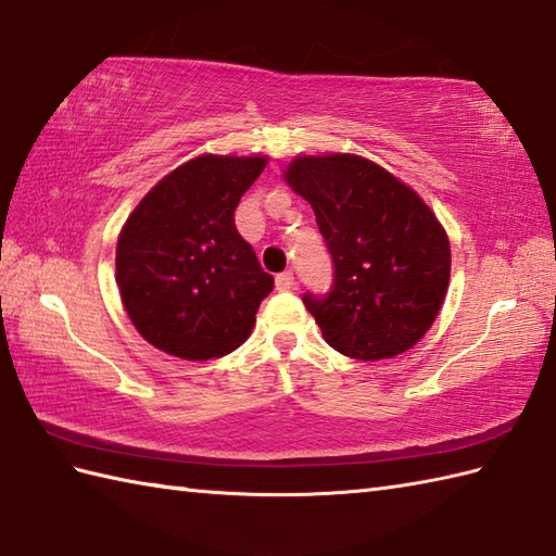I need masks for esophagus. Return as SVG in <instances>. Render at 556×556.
Listing matches in <instances>:
<instances>
[{
  "instance_id": "esophagus-1",
  "label": "esophagus",
  "mask_w": 556,
  "mask_h": 556,
  "mask_svg": "<svg viewBox=\"0 0 556 556\" xmlns=\"http://www.w3.org/2000/svg\"><path fill=\"white\" fill-rule=\"evenodd\" d=\"M275 285H277L279 291H289V289L296 287V279H293V271H281V275H277Z\"/></svg>"
}]
</instances>
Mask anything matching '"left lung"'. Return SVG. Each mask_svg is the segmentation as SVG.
<instances>
[{"mask_svg": "<svg viewBox=\"0 0 556 556\" xmlns=\"http://www.w3.org/2000/svg\"><path fill=\"white\" fill-rule=\"evenodd\" d=\"M285 176L313 205L332 257V287L303 293L327 344L358 361L392 358L418 344L452 271L448 239L430 207L356 155L299 157Z\"/></svg>", "mask_w": 556, "mask_h": 556, "instance_id": "1", "label": "left lung"}]
</instances>
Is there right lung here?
<instances>
[{
  "label": "right lung",
  "mask_w": 556,
  "mask_h": 556,
  "mask_svg": "<svg viewBox=\"0 0 556 556\" xmlns=\"http://www.w3.org/2000/svg\"><path fill=\"white\" fill-rule=\"evenodd\" d=\"M265 157H195L140 200L116 243V285L136 329L186 361L219 358L251 334L275 279L233 224Z\"/></svg>",
  "instance_id": "add662e5"
}]
</instances>
